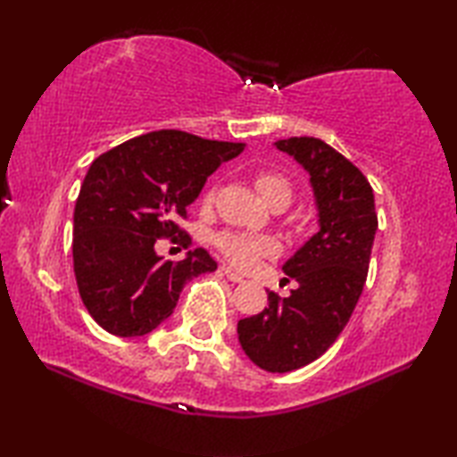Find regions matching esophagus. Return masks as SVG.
I'll return each instance as SVG.
<instances>
[{"instance_id":"obj_1","label":"esophagus","mask_w":457,"mask_h":457,"mask_svg":"<svg viewBox=\"0 0 457 457\" xmlns=\"http://www.w3.org/2000/svg\"><path fill=\"white\" fill-rule=\"evenodd\" d=\"M221 272L228 276V280H231V282H236V284H239V282H244V276L242 274H237V272H234V270H231L229 266H221Z\"/></svg>"}]
</instances>
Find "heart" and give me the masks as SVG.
<instances>
[{
    "label": "heart",
    "mask_w": 457,
    "mask_h": 457,
    "mask_svg": "<svg viewBox=\"0 0 457 457\" xmlns=\"http://www.w3.org/2000/svg\"><path fill=\"white\" fill-rule=\"evenodd\" d=\"M258 191L270 205H290L294 189L288 177L278 171L262 169L253 177ZM215 189H210L205 195V204H213ZM213 244L221 252L231 266L237 270H250L264 258H276L280 253V242L272 236H253L244 231H220L213 237Z\"/></svg>",
    "instance_id": "b5f03b06"
}]
</instances>
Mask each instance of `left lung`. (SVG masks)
Wrapping results in <instances>:
<instances>
[{"mask_svg":"<svg viewBox=\"0 0 457 457\" xmlns=\"http://www.w3.org/2000/svg\"><path fill=\"white\" fill-rule=\"evenodd\" d=\"M280 151L311 173L320 231L282 266L296 280L288 298L268 292V308L237 322L247 357L268 373H288L327 353L349 322L367 282L377 231L373 187L345 154L320 138L290 137Z\"/></svg>","mask_w":457,"mask_h":457,"instance_id":"left-lung-1","label":"left lung"}]
</instances>
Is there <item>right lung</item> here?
Wrapping results in <instances>:
<instances>
[{
    "instance_id": "1",
    "label": "right lung",
    "mask_w": 457,
    "mask_h": 457,
    "mask_svg": "<svg viewBox=\"0 0 457 457\" xmlns=\"http://www.w3.org/2000/svg\"><path fill=\"white\" fill-rule=\"evenodd\" d=\"M244 146L163 129L92 161L74 207L72 258L80 298L98 327L114 337L146 335L171 316L191 278L218 268L204 247L165 262L154 242L189 250L179 220H187L207 177Z\"/></svg>"
}]
</instances>
